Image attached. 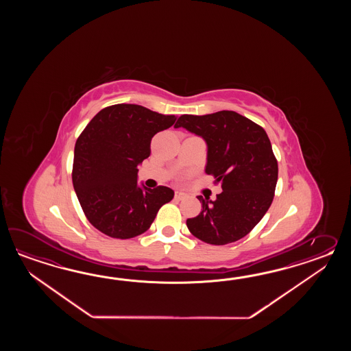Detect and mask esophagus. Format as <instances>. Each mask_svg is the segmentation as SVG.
Segmentation results:
<instances>
[{
  "label": "esophagus",
  "mask_w": 351,
  "mask_h": 351,
  "mask_svg": "<svg viewBox=\"0 0 351 351\" xmlns=\"http://www.w3.org/2000/svg\"><path fill=\"white\" fill-rule=\"evenodd\" d=\"M174 198H176V199H178V201H182V199H184V198H186V194L183 193V192H178V191H177V192L174 193Z\"/></svg>",
  "instance_id": "obj_1"
}]
</instances>
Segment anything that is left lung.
<instances>
[{
  "label": "left lung",
  "instance_id": "8db88e82",
  "mask_svg": "<svg viewBox=\"0 0 351 351\" xmlns=\"http://www.w3.org/2000/svg\"><path fill=\"white\" fill-rule=\"evenodd\" d=\"M184 128L207 144L206 173L221 183L216 201L198 195L201 213L186 219L194 237L227 245L245 237L266 215L275 195L278 167L263 128L231 110L182 115Z\"/></svg>",
  "mask_w": 351,
  "mask_h": 351
}]
</instances>
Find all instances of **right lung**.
<instances>
[{
    "label": "right lung",
    "instance_id": "1",
    "mask_svg": "<svg viewBox=\"0 0 351 351\" xmlns=\"http://www.w3.org/2000/svg\"><path fill=\"white\" fill-rule=\"evenodd\" d=\"M176 120L135 104L108 106L90 120L75 144L73 184L97 230L112 239H133L172 201L168 186L138 184V165L149 157L152 138Z\"/></svg>",
    "mask_w": 351,
    "mask_h": 351
}]
</instances>
